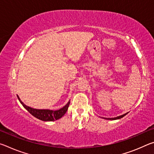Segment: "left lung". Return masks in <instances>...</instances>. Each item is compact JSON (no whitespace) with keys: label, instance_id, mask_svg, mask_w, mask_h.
I'll return each instance as SVG.
<instances>
[{"label":"left lung","instance_id":"left-lung-1","mask_svg":"<svg viewBox=\"0 0 154 154\" xmlns=\"http://www.w3.org/2000/svg\"><path fill=\"white\" fill-rule=\"evenodd\" d=\"M126 114H128V113H125V114H124V115H122V116L116 117V118H102L105 119H109V120H116V119H119L122 118H123V117H124L125 116H126Z\"/></svg>","mask_w":154,"mask_h":154}]
</instances>
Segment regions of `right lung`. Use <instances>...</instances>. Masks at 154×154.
Segmentation results:
<instances>
[{
    "instance_id": "obj_1",
    "label": "right lung",
    "mask_w": 154,
    "mask_h": 154,
    "mask_svg": "<svg viewBox=\"0 0 154 154\" xmlns=\"http://www.w3.org/2000/svg\"><path fill=\"white\" fill-rule=\"evenodd\" d=\"M17 98L20 103L22 104L23 106L26 109V110L29 112V113L32 115L34 117H35L36 118H37L40 120L45 121V122H52L55 121L57 119H59L61 118L66 113V112L68 110L69 106L70 105V100L67 103V104L63 107L58 109V110L53 111V110H49V109H34L30 106H26L24 104L22 100H20V98L18 95H17Z\"/></svg>"
}]
</instances>
